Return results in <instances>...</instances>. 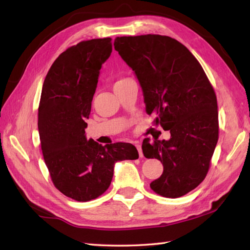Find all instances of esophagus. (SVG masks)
Segmentation results:
<instances>
[{
	"instance_id": "esophagus-1",
	"label": "esophagus",
	"mask_w": 250,
	"mask_h": 250,
	"mask_svg": "<svg viewBox=\"0 0 250 250\" xmlns=\"http://www.w3.org/2000/svg\"><path fill=\"white\" fill-rule=\"evenodd\" d=\"M135 147H136V149H137V151H139V155H140V157L142 158L143 157V151H142V145L140 144L139 142H136L135 143Z\"/></svg>"
}]
</instances>
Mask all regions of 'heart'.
<instances>
[{"instance_id": "heart-1", "label": "heart", "mask_w": 250, "mask_h": 250, "mask_svg": "<svg viewBox=\"0 0 250 250\" xmlns=\"http://www.w3.org/2000/svg\"><path fill=\"white\" fill-rule=\"evenodd\" d=\"M122 81H124V79H122ZM119 82H121V81H119ZM119 82H117V83H119Z\"/></svg>"}]
</instances>
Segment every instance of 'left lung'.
<instances>
[{
  "instance_id": "8db88e82",
  "label": "left lung",
  "mask_w": 250,
  "mask_h": 250,
  "mask_svg": "<svg viewBox=\"0 0 250 250\" xmlns=\"http://www.w3.org/2000/svg\"><path fill=\"white\" fill-rule=\"evenodd\" d=\"M114 46L139 79L147 114L171 133L168 141H143L144 156L163 164L150 188L166 198L187 194L204 180L218 142L214 88L195 57L172 37L121 36Z\"/></svg>"
}]
</instances>
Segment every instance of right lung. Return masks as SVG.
Wrapping results in <instances>:
<instances>
[{
	"mask_svg": "<svg viewBox=\"0 0 250 250\" xmlns=\"http://www.w3.org/2000/svg\"><path fill=\"white\" fill-rule=\"evenodd\" d=\"M111 50L110 37L70 47L52 63L42 89L37 125L44 160L55 187L78 202L108 189L117 161L139 158L130 143L102 146L84 135L100 70Z\"/></svg>",
	"mask_w": 250,
	"mask_h": 250,
	"instance_id": "add662e5",
	"label": "right lung"
}]
</instances>
